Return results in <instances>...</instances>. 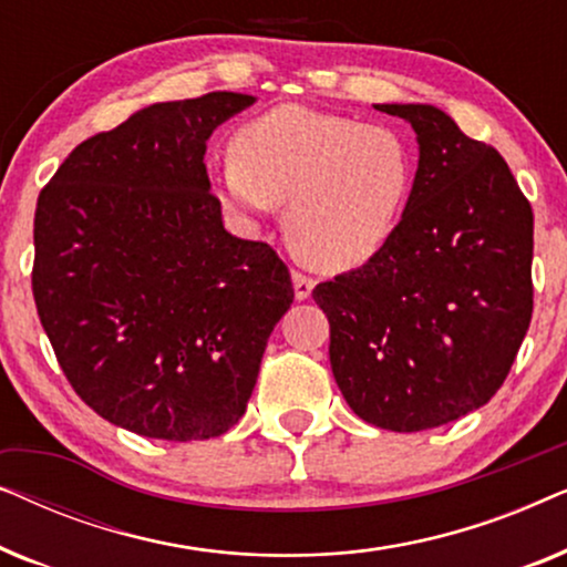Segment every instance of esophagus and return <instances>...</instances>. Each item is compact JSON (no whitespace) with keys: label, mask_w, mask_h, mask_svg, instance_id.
Wrapping results in <instances>:
<instances>
[{"label":"esophagus","mask_w":567,"mask_h":567,"mask_svg":"<svg viewBox=\"0 0 567 567\" xmlns=\"http://www.w3.org/2000/svg\"><path fill=\"white\" fill-rule=\"evenodd\" d=\"M291 281H293V297L299 301H305L312 297V289H315V281L305 274H299V270H293L291 274Z\"/></svg>","instance_id":"1"}]
</instances>
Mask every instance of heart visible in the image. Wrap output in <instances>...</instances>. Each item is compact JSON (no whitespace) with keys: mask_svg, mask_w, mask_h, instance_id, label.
I'll return each instance as SVG.
<instances>
[{"mask_svg":"<svg viewBox=\"0 0 567 567\" xmlns=\"http://www.w3.org/2000/svg\"><path fill=\"white\" fill-rule=\"evenodd\" d=\"M214 175L221 206L260 227L286 204V235L307 262L351 270L398 229L413 162L398 131L307 105H281L237 128Z\"/></svg>","mask_w":567,"mask_h":567,"instance_id":"b5f03b06","label":"heart"}]
</instances>
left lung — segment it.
<instances>
[{
	"label": "left lung",
	"mask_w": 567,
	"mask_h": 567,
	"mask_svg": "<svg viewBox=\"0 0 567 567\" xmlns=\"http://www.w3.org/2000/svg\"><path fill=\"white\" fill-rule=\"evenodd\" d=\"M374 107L415 131L413 190L390 243L312 297L353 413L413 433L483 408L508 377L532 320L534 216L506 159L452 115Z\"/></svg>",
	"instance_id": "obj_1"
}]
</instances>
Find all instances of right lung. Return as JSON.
<instances>
[{
    "label": "right lung",
    "instance_id": "right-lung-1",
    "mask_svg": "<svg viewBox=\"0 0 567 567\" xmlns=\"http://www.w3.org/2000/svg\"><path fill=\"white\" fill-rule=\"evenodd\" d=\"M239 92L154 103L82 142L38 196L33 297L74 392L118 429L204 441L245 415L293 301L266 243L224 229L206 175Z\"/></svg>",
    "mask_w": 567,
    "mask_h": 567
}]
</instances>
